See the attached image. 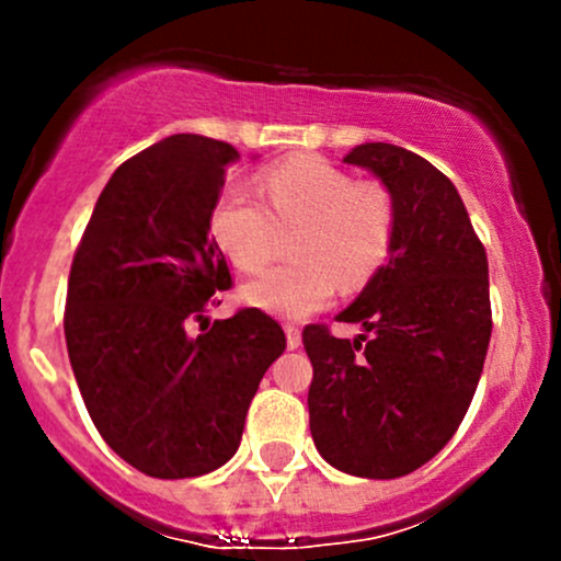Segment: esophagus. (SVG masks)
<instances>
[{
	"label": "esophagus",
	"instance_id": "esophagus-1",
	"mask_svg": "<svg viewBox=\"0 0 561 561\" xmlns=\"http://www.w3.org/2000/svg\"><path fill=\"white\" fill-rule=\"evenodd\" d=\"M285 333H287V347H290V350L301 347V331H298V325H293V322H287Z\"/></svg>",
	"mask_w": 561,
	"mask_h": 561
}]
</instances>
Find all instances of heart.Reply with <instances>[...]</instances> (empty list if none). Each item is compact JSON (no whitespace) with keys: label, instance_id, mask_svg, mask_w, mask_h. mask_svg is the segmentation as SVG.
<instances>
[{"label":"heart","instance_id":"heart-1","mask_svg":"<svg viewBox=\"0 0 561 561\" xmlns=\"http://www.w3.org/2000/svg\"><path fill=\"white\" fill-rule=\"evenodd\" d=\"M257 195L228 186L217 197L208 230L225 257L257 274L274 257L279 233L296 230V260L249 282L252 307L282 317H307L336 293L358 290L388 263L396 241V201L386 184L353 179L314 154H296L257 173Z\"/></svg>","mask_w":561,"mask_h":561}]
</instances>
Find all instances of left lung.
I'll return each instance as SVG.
<instances>
[{
  "instance_id": "obj_1",
  "label": "left lung",
  "mask_w": 561,
  "mask_h": 561,
  "mask_svg": "<svg viewBox=\"0 0 561 561\" xmlns=\"http://www.w3.org/2000/svg\"><path fill=\"white\" fill-rule=\"evenodd\" d=\"M344 162L369 168L396 201L388 265L336 320L304 328L312 360L309 428L331 467L371 480L415 472L461 426L491 339L489 260L456 186L401 146L360 144Z\"/></svg>"
}]
</instances>
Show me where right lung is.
Listing matches in <instances>:
<instances>
[{
    "mask_svg": "<svg viewBox=\"0 0 561 561\" xmlns=\"http://www.w3.org/2000/svg\"><path fill=\"white\" fill-rule=\"evenodd\" d=\"M233 160V146L203 135H171L129 157L72 257L65 339L83 404L105 443L149 478L222 467L287 347L279 322L254 307L206 317L214 293L233 285L208 230Z\"/></svg>",
    "mask_w": 561,
    "mask_h": 561,
    "instance_id": "add662e5",
    "label": "right lung"
}]
</instances>
